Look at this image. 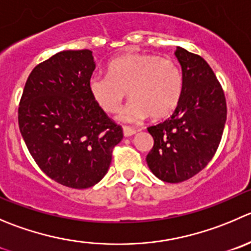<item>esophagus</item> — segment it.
Instances as JSON below:
<instances>
[{
  "label": "esophagus",
  "instance_id": "34e87169",
  "mask_svg": "<svg viewBox=\"0 0 251 251\" xmlns=\"http://www.w3.org/2000/svg\"><path fill=\"white\" fill-rule=\"evenodd\" d=\"M136 132H137L136 128L130 127V126H124V136H125V137H130V136L135 135Z\"/></svg>",
  "mask_w": 251,
  "mask_h": 251
}]
</instances>
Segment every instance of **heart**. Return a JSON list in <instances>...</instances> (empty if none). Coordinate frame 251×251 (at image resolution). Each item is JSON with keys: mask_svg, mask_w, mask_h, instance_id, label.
Wrapping results in <instances>:
<instances>
[{"mask_svg": "<svg viewBox=\"0 0 251 251\" xmlns=\"http://www.w3.org/2000/svg\"><path fill=\"white\" fill-rule=\"evenodd\" d=\"M89 91L105 113L120 108L126 92L131 99L119 113L123 121H138L150 114L153 119L170 115L182 93V75L170 58L152 53H128L109 64L108 75H94Z\"/></svg>", "mask_w": 251, "mask_h": 251, "instance_id": "obj_1", "label": "heart"}]
</instances>
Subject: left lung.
<instances>
[{
	"mask_svg": "<svg viewBox=\"0 0 251 251\" xmlns=\"http://www.w3.org/2000/svg\"><path fill=\"white\" fill-rule=\"evenodd\" d=\"M182 93L169 119L147 127L154 140L147 154L151 172L165 182L190 179L210 163L227 120L222 86L200 55L177 46Z\"/></svg>",
	"mask_w": 251,
	"mask_h": 251,
	"instance_id": "obj_1",
	"label": "left lung"
}]
</instances>
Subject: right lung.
Wrapping results in <instances>:
<instances>
[{
	"mask_svg": "<svg viewBox=\"0 0 251 251\" xmlns=\"http://www.w3.org/2000/svg\"><path fill=\"white\" fill-rule=\"evenodd\" d=\"M91 50H67L34 67L18 108L22 137L41 170L58 184L87 189L100 181L123 127L96 103Z\"/></svg>",
	"mask_w": 251,
	"mask_h": 251,
	"instance_id": "obj_1",
	"label": "right lung"
}]
</instances>
